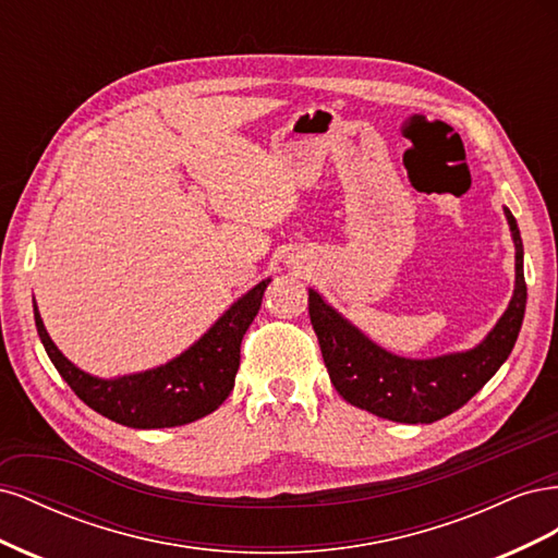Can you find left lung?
Masks as SVG:
<instances>
[{
  "label": "left lung",
  "mask_w": 558,
  "mask_h": 558,
  "mask_svg": "<svg viewBox=\"0 0 558 558\" xmlns=\"http://www.w3.org/2000/svg\"><path fill=\"white\" fill-rule=\"evenodd\" d=\"M505 216L514 240V293L494 330L468 351L435 359H404L373 340L310 289V318L335 391L353 408L398 424H433L475 396L508 361L526 312L523 244L512 211Z\"/></svg>",
  "instance_id": "obj_1"
}]
</instances>
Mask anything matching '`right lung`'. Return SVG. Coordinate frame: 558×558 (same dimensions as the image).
<instances>
[{
    "label": "right lung",
    "instance_id": "right-lung-1",
    "mask_svg": "<svg viewBox=\"0 0 558 558\" xmlns=\"http://www.w3.org/2000/svg\"><path fill=\"white\" fill-rule=\"evenodd\" d=\"M269 281L253 286L181 356L116 379L93 377L66 361L48 337L37 305L35 324L50 363L90 410L128 428H172L211 414L230 396L240 369L242 337L260 310Z\"/></svg>",
    "mask_w": 558,
    "mask_h": 558
}]
</instances>
